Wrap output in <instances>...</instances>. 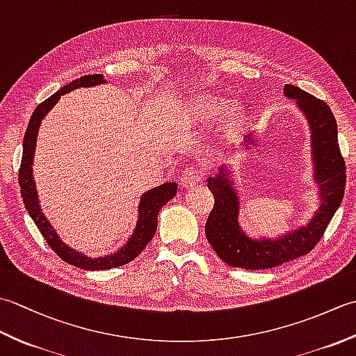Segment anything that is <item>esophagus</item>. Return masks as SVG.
<instances>
[{
  "mask_svg": "<svg viewBox=\"0 0 356 356\" xmlns=\"http://www.w3.org/2000/svg\"><path fill=\"white\" fill-rule=\"evenodd\" d=\"M202 177H203V171L199 168V166H186V168L182 171V176H180V184L190 188L202 182Z\"/></svg>",
  "mask_w": 356,
  "mask_h": 356,
  "instance_id": "obj_1",
  "label": "esophagus"
}]
</instances>
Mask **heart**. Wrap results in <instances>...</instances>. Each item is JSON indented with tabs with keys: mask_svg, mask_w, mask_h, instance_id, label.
<instances>
[{
	"mask_svg": "<svg viewBox=\"0 0 356 356\" xmlns=\"http://www.w3.org/2000/svg\"><path fill=\"white\" fill-rule=\"evenodd\" d=\"M225 107V102L217 99L213 96H203L199 97L194 104V111L200 119H213L217 115H220V111ZM241 120V113L238 110H232L228 116L225 119L226 128H236Z\"/></svg>",
	"mask_w": 356,
	"mask_h": 356,
	"instance_id": "heart-1",
	"label": "heart"
}]
</instances>
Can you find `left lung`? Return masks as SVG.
<instances>
[{
	"mask_svg": "<svg viewBox=\"0 0 356 356\" xmlns=\"http://www.w3.org/2000/svg\"><path fill=\"white\" fill-rule=\"evenodd\" d=\"M284 95L297 99L311 125L315 179L321 188V205L303 228L275 241H255L240 229L237 195L220 170L217 177L208 180V188L214 194V208L207 220L205 234L216 254L232 268L270 269L309 254L341 205L346 190V162L339 151L337 120L332 110L324 101L291 84L284 86Z\"/></svg>",
	"mask_w": 356,
	"mask_h": 356,
	"instance_id": "8db88e82",
	"label": "left lung"
}]
</instances>
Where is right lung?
Wrapping results in <instances>:
<instances>
[{
    "mask_svg": "<svg viewBox=\"0 0 356 356\" xmlns=\"http://www.w3.org/2000/svg\"><path fill=\"white\" fill-rule=\"evenodd\" d=\"M105 79L102 74H86L81 79H76L70 82V84L64 86L61 90H58L55 95H51L49 99H45L35 108L32 118H30V122L27 127V131L24 134V143H22V159H21V166L18 172L19 179V186H21V195L22 200H24L26 209L29 211L30 217L38 226V229L42 234V237L47 241V245L61 257V260L65 263L72 264V266H76L81 269L87 270H99V269H111L122 266L128 261L134 260L145 246L149 243V240L154 237V232L157 229V214L161 208L168 203L174 195L177 194V185L174 182L163 184L161 186H156L153 190L147 191L142 195L140 205H139V222L133 236L128 240V243L119 249L118 252L108 257H102V259H90V257L82 255L76 251H73L67 245H64L61 238L58 237L55 229L51 228L47 218L42 214L40 208V202H38V195L35 190V180L32 174V163H33V154H35V145H36V136L38 130H40V124L42 118L47 115L49 110L55 105L61 96L67 92H70L73 88L78 87H92L97 84H104Z\"/></svg>",
    "mask_w": 356,
    "mask_h": 356,
    "instance_id": "right-lung-1",
    "label": "right lung"
}]
</instances>
